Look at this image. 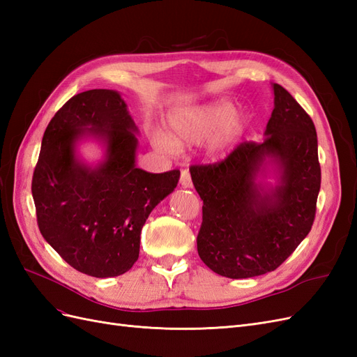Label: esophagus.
Returning <instances> with one entry per match:
<instances>
[{
  "label": "esophagus",
  "mask_w": 357,
  "mask_h": 357,
  "mask_svg": "<svg viewBox=\"0 0 357 357\" xmlns=\"http://www.w3.org/2000/svg\"><path fill=\"white\" fill-rule=\"evenodd\" d=\"M180 183H181L183 188H192V178H190V174H189V169H181Z\"/></svg>",
  "instance_id": "obj_1"
}]
</instances>
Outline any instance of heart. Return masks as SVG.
<instances>
[{"instance_id": "heart-1", "label": "heart", "mask_w": 357, "mask_h": 357, "mask_svg": "<svg viewBox=\"0 0 357 357\" xmlns=\"http://www.w3.org/2000/svg\"><path fill=\"white\" fill-rule=\"evenodd\" d=\"M247 122V114L243 110H235L232 101L219 100L171 113L168 134H156L155 143L158 147L172 152L176 147L201 144L215 134L208 150L213 156H223L241 135Z\"/></svg>"}]
</instances>
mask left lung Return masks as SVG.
<instances>
[{
    "instance_id": "1",
    "label": "left lung",
    "mask_w": 357,
    "mask_h": 357,
    "mask_svg": "<svg viewBox=\"0 0 357 357\" xmlns=\"http://www.w3.org/2000/svg\"><path fill=\"white\" fill-rule=\"evenodd\" d=\"M273 91L262 143H241L219 164L190 168L204 202L198 255L228 278L274 271L314 222L321 178L316 128L283 86L274 83ZM269 172L274 187L263 181Z\"/></svg>"
}]
</instances>
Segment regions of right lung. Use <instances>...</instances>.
Wrapping results in <instances>:
<instances>
[{
	"label": "right lung",
	"instance_id": "right-lung-1",
	"mask_svg": "<svg viewBox=\"0 0 357 357\" xmlns=\"http://www.w3.org/2000/svg\"><path fill=\"white\" fill-rule=\"evenodd\" d=\"M138 128L121 93L92 89L74 95L43 135L32 177L41 235L77 271L122 275L137 262L149 214L176 189L180 171L152 174L135 165ZM96 139L105 158L86 165L77 153Z\"/></svg>",
	"mask_w": 357,
	"mask_h": 357
}]
</instances>
